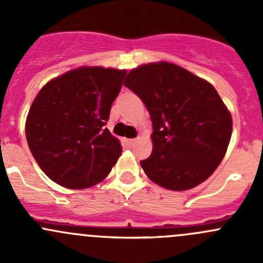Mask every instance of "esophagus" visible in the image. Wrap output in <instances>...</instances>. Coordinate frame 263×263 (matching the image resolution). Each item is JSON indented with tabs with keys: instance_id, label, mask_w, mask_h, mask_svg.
Wrapping results in <instances>:
<instances>
[{
	"instance_id": "esophagus-1",
	"label": "esophagus",
	"mask_w": 263,
	"mask_h": 263,
	"mask_svg": "<svg viewBox=\"0 0 263 263\" xmlns=\"http://www.w3.org/2000/svg\"><path fill=\"white\" fill-rule=\"evenodd\" d=\"M137 142V139H129V140H127V144L129 145V146H134L135 144H136Z\"/></svg>"
}]
</instances>
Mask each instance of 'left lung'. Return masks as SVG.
<instances>
[{
	"mask_svg": "<svg viewBox=\"0 0 263 263\" xmlns=\"http://www.w3.org/2000/svg\"><path fill=\"white\" fill-rule=\"evenodd\" d=\"M124 85L144 102L153 122V153L140 163L148 178L171 191L205 182L224 159L233 129L213 85L165 61L134 68Z\"/></svg>",
	"mask_w": 263,
	"mask_h": 263,
	"instance_id": "1",
	"label": "left lung"
}]
</instances>
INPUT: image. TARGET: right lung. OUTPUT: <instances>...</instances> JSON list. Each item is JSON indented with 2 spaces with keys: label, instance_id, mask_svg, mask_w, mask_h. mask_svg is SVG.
Wrapping results in <instances>:
<instances>
[{
  "label": "right lung",
  "instance_id": "right-lung-1",
  "mask_svg": "<svg viewBox=\"0 0 263 263\" xmlns=\"http://www.w3.org/2000/svg\"><path fill=\"white\" fill-rule=\"evenodd\" d=\"M126 70L82 66L47 82L31 103L25 136L46 176L70 190L102 182L122 154L105 128Z\"/></svg>",
  "mask_w": 263,
  "mask_h": 263
}]
</instances>
